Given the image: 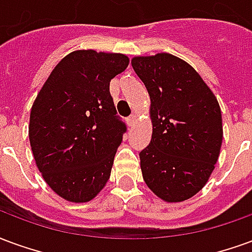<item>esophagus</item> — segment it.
I'll list each match as a JSON object with an SVG mask.
<instances>
[{"label":"esophagus","mask_w":252,"mask_h":252,"mask_svg":"<svg viewBox=\"0 0 252 252\" xmlns=\"http://www.w3.org/2000/svg\"><path fill=\"white\" fill-rule=\"evenodd\" d=\"M126 123H128V126H135V124H136V116H135V115L129 116V117L126 119Z\"/></svg>","instance_id":"34e87169"}]
</instances>
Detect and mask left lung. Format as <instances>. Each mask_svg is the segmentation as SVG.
<instances>
[{
  "mask_svg": "<svg viewBox=\"0 0 252 252\" xmlns=\"http://www.w3.org/2000/svg\"><path fill=\"white\" fill-rule=\"evenodd\" d=\"M131 63L151 98L153 136L139 154L143 180L167 202L188 200L204 188L220 155L219 102L198 72L174 55Z\"/></svg>",
  "mask_w": 252,
  "mask_h": 252,
  "instance_id": "left-lung-1",
  "label": "left lung"
}]
</instances>
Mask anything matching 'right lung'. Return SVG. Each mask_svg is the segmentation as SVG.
I'll use <instances>...</instances> for the list:
<instances>
[{
  "label": "right lung",
  "mask_w": 252,
  "mask_h": 252,
  "mask_svg": "<svg viewBox=\"0 0 252 252\" xmlns=\"http://www.w3.org/2000/svg\"><path fill=\"white\" fill-rule=\"evenodd\" d=\"M128 63L123 54L71 52L52 70L32 105L33 158L48 186L64 200L88 202L109 180L126 131L109 83Z\"/></svg>",
  "instance_id": "obj_1"
}]
</instances>
